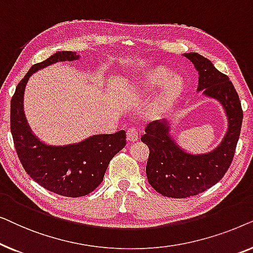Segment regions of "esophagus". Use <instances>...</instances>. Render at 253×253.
Returning a JSON list of instances; mask_svg holds the SVG:
<instances>
[{
  "label": "esophagus",
  "instance_id": "obj_1",
  "mask_svg": "<svg viewBox=\"0 0 253 253\" xmlns=\"http://www.w3.org/2000/svg\"><path fill=\"white\" fill-rule=\"evenodd\" d=\"M138 137H139V133H138V131H137V129L134 126H130L129 129L126 130V138H127V140L136 141V140H138Z\"/></svg>",
  "mask_w": 253,
  "mask_h": 253
}]
</instances>
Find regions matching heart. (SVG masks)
Listing matches in <instances>:
<instances>
[{"mask_svg":"<svg viewBox=\"0 0 253 253\" xmlns=\"http://www.w3.org/2000/svg\"><path fill=\"white\" fill-rule=\"evenodd\" d=\"M170 72H169L168 69L158 68L154 71L150 72V74L145 75L139 82V86L143 92L153 91L162 82L164 83L157 100V106L159 108L170 105L176 99V96L179 94V92H181L182 81L178 77H169L168 80L167 78ZM166 79L168 80L167 81H165Z\"/></svg>","mask_w":253,"mask_h":253,"instance_id":"b5f03b06","label":"heart"}]
</instances>
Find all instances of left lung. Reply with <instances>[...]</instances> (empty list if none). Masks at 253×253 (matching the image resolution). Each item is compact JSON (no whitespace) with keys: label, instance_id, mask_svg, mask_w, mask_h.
I'll list each match as a JSON object with an SVG mask.
<instances>
[{"label":"left lung","instance_id":"1","mask_svg":"<svg viewBox=\"0 0 253 253\" xmlns=\"http://www.w3.org/2000/svg\"><path fill=\"white\" fill-rule=\"evenodd\" d=\"M199 74L198 91L219 100L228 116V132L215 151L191 155L182 151L169 137L167 122L153 121L145 127L141 141L150 148L146 165L148 183L165 197L186 198L199 195L216 184L233 162L240 138L243 110L240 96L228 76L198 53L184 54Z\"/></svg>","mask_w":253,"mask_h":253}]
</instances>
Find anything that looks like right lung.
<instances>
[{"label":"right lung","mask_w":253,"mask_h":253,"mask_svg":"<svg viewBox=\"0 0 253 253\" xmlns=\"http://www.w3.org/2000/svg\"><path fill=\"white\" fill-rule=\"evenodd\" d=\"M78 57L72 51H61L32 65L17 85L10 105V130L23 168L44 189L71 198L88 195L98 188L110 160L126 146V131L96 134L68 146H48L31 133L23 113V95L33 72L56 62Z\"/></svg>","instance_id":"right-lung-1"}]
</instances>
